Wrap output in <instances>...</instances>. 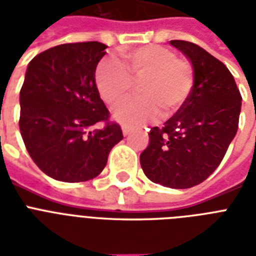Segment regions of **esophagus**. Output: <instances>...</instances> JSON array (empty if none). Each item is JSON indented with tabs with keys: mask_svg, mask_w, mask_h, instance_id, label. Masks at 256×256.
Here are the masks:
<instances>
[{
	"mask_svg": "<svg viewBox=\"0 0 256 256\" xmlns=\"http://www.w3.org/2000/svg\"><path fill=\"white\" fill-rule=\"evenodd\" d=\"M130 132H132V128H130V126H128V124H124V126H122V132H124V136H128Z\"/></svg>",
	"mask_w": 256,
	"mask_h": 256,
	"instance_id": "1",
	"label": "esophagus"
}]
</instances>
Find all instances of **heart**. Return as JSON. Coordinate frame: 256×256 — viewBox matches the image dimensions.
<instances>
[{"instance_id":"b5f03b06","label":"heart","mask_w":256,"mask_h":256,"mask_svg":"<svg viewBox=\"0 0 256 256\" xmlns=\"http://www.w3.org/2000/svg\"><path fill=\"white\" fill-rule=\"evenodd\" d=\"M124 68L104 60L96 70V84L108 106H118L138 85V98L124 104L114 116L124 124L138 126L176 116L187 104L195 85V70L190 60L178 57L164 46L148 45L122 53Z\"/></svg>"}]
</instances>
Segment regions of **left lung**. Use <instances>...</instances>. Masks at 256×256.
<instances>
[{
    "label": "left lung",
    "instance_id": "obj_1",
    "mask_svg": "<svg viewBox=\"0 0 256 256\" xmlns=\"http://www.w3.org/2000/svg\"><path fill=\"white\" fill-rule=\"evenodd\" d=\"M172 46L191 61L195 85L184 108L164 128H152L140 154L144 175L171 188H190L206 180L222 162L239 124L242 96L226 65L192 42Z\"/></svg>",
    "mask_w": 256,
    "mask_h": 256
}]
</instances>
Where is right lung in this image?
I'll use <instances>...</instances> for the list:
<instances>
[{"label":"right lung","instance_id":"add662e5","mask_svg":"<svg viewBox=\"0 0 256 256\" xmlns=\"http://www.w3.org/2000/svg\"><path fill=\"white\" fill-rule=\"evenodd\" d=\"M106 48L96 41L64 44L40 53L28 66L20 92V130L34 164L53 179L96 178L110 150L124 140L96 84ZM98 122L104 128L92 130Z\"/></svg>","mask_w":256,"mask_h":256}]
</instances>
